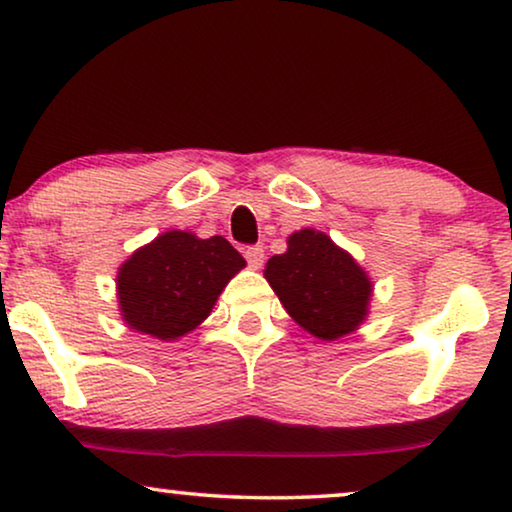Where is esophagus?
I'll list each match as a JSON object with an SVG mask.
<instances>
[{"mask_svg": "<svg viewBox=\"0 0 512 512\" xmlns=\"http://www.w3.org/2000/svg\"><path fill=\"white\" fill-rule=\"evenodd\" d=\"M244 258H247L249 268H254V270H258V268H261V265H263L265 251H263V247H261V244H256V247H247V249H244Z\"/></svg>", "mask_w": 512, "mask_h": 512, "instance_id": "esophagus-1", "label": "esophagus"}]
</instances>
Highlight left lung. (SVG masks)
I'll return each instance as SVG.
<instances>
[{"mask_svg":"<svg viewBox=\"0 0 512 512\" xmlns=\"http://www.w3.org/2000/svg\"><path fill=\"white\" fill-rule=\"evenodd\" d=\"M263 275L291 319L314 338H345L368 317L373 298L368 272L321 230L289 235L286 251L265 263Z\"/></svg>","mask_w":512,"mask_h":512,"instance_id":"obj_1","label":"left lung"}]
</instances>
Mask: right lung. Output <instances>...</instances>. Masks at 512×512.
<instances>
[{
	"label": "right lung",
	"instance_id": "add662e5",
	"mask_svg": "<svg viewBox=\"0 0 512 512\" xmlns=\"http://www.w3.org/2000/svg\"><path fill=\"white\" fill-rule=\"evenodd\" d=\"M247 261L226 237L202 240L191 230H167L118 268L121 319L156 340H179L209 317L226 284Z\"/></svg>",
	"mask_w": 512,
	"mask_h": 512
}]
</instances>
